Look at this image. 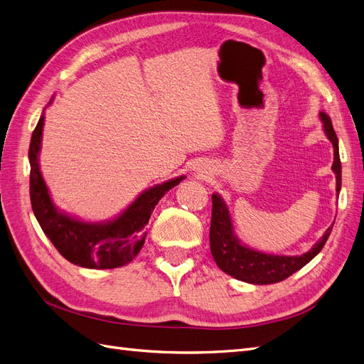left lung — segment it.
Here are the masks:
<instances>
[{
    "label": "left lung",
    "mask_w": 364,
    "mask_h": 364,
    "mask_svg": "<svg viewBox=\"0 0 364 364\" xmlns=\"http://www.w3.org/2000/svg\"><path fill=\"white\" fill-rule=\"evenodd\" d=\"M321 119L323 121L326 136L333 142L334 147L333 170L336 173L338 193L341 188V162L338 155V139L333 129L331 118L325 112H321ZM331 230L333 226H329L323 237L314 245V247L299 257L261 253L240 243L234 235L232 222H230L226 203L218 194H213V215L211 229H209V246H211L213 258L217 262V266L225 273L230 274L235 279L249 284L264 285L287 279L290 274L302 269L305 264L310 262L323 249Z\"/></svg>",
    "instance_id": "left-lung-1"
}]
</instances>
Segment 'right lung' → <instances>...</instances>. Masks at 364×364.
<instances>
[{
	"mask_svg": "<svg viewBox=\"0 0 364 364\" xmlns=\"http://www.w3.org/2000/svg\"><path fill=\"white\" fill-rule=\"evenodd\" d=\"M43 115L33 130L30 161V200L35 217L51 243L75 266L86 269H115L134 259L146 241V226L161 197L183 179H171L142 193L126 211L107 223H83L54 208L39 170V150Z\"/></svg>",
	"mask_w": 364,
	"mask_h": 364,
	"instance_id": "right-lung-1",
	"label": "right lung"
}]
</instances>
